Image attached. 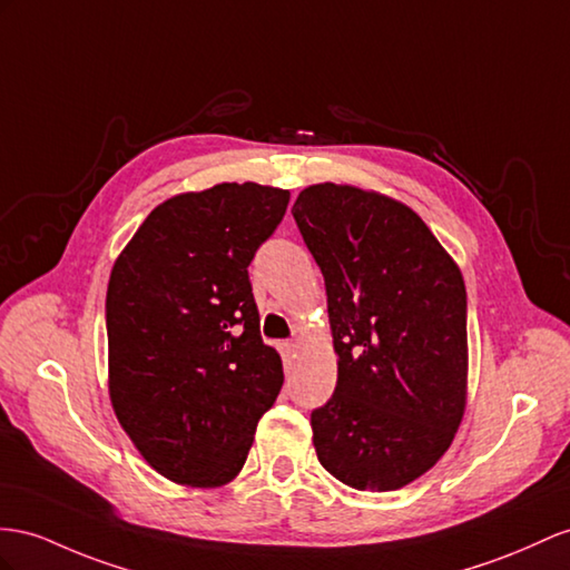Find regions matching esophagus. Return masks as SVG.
Wrapping results in <instances>:
<instances>
[{"mask_svg": "<svg viewBox=\"0 0 570 570\" xmlns=\"http://www.w3.org/2000/svg\"><path fill=\"white\" fill-rule=\"evenodd\" d=\"M294 352H296V342H282V356H284V361H291Z\"/></svg>", "mask_w": 570, "mask_h": 570, "instance_id": "1", "label": "esophagus"}]
</instances>
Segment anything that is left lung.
<instances>
[{"instance_id":"8db88e82","label":"left lung","mask_w":570,"mask_h":570,"mask_svg":"<svg viewBox=\"0 0 570 570\" xmlns=\"http://www.w3.org/2000/svg\"><path fill=\"white\" fill-rule=\"evenodd\" d=\"M325 276L337 387L311 414L320 464L395 491L443 458L466 400L460 267L406 204L352 185L305 187L294 209Z\"/></svg>"}]
</instances>
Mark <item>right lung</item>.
I'll return each instance as SVG.
<instances>
[{
	"mask_svg": "<svg viewBox=\"0 0 570 570\" xmlns=\"http://www.w3.org/2000/svg\"><path fill=\"white\" fill-rule=\"evenodd\" d=\"M288 197L257 183L170 197L112 265L110 402L141 458L175 484H228L282 390V358L259 337L247 267Z\"/></svg>",
	"mask_w": 570,
	"mask_h": 570,
	"instance_id": "right-lung-1",
	"label": "right lung"
}]
</instances>
